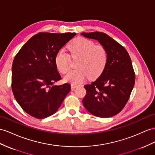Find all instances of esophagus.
Here are the masks:
<instances>
[{
  "instance_id": "34e87169",
  "label": "esophagus",
  "mask_w": 155,
  "mask_h": 155,
  "mask_svg": "<svg viewBox=\"0 0 155 155\" xmlns=\"http://www.w3.org/2000/svg\"><path fill=\"white\" fill-rule=\"evenodd\" d=\"M79 86V84H71V89H74L75 88H77V87H78Z\"/></svg>"
}]
</instances>
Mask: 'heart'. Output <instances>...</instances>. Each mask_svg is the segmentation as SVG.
Listing matches in <instances>:
<instances>
[{
    "instance_id": "obj_1",
    "label": "heart",
    "mask_w": 155,
    "mask_h": 155,
    "mask_svg": "<svg viewBox=\"0 0 155 155\" xmlns=\"http://www.w3.org/2000/svg\"><path fill=\"white\" fill-rule=\"evenodd\" d=\"M71 57H78L77 63L78 69L69 71L64 77L68 82L79 83L89 76L95 78L103 73L107 63L108 54L105 48L95 45L94 42L83 37L77 38L68 45ZM58 69L66 74L70 69V57L63 50L58 51L55 57Z\"/></svg>"
}]
</instances>
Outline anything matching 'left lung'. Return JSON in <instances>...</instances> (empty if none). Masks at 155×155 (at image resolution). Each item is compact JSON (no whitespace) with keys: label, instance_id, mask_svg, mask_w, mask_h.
Instances as JSON below:
<instances>
[{"label":"left lung","instance_id":"1","mask_svg":"<svg viewBox=\"0 0 155 155\" xmlns=\"http://www.w3.org/2000/svg\"><path fill=\"white\" fill-rule=\"evenodd\" d=\"M86 38L96 40L108 54L107 63L96 81L84 85L82 100L86 109L101 118L120 113L128 102L135 84V73L128 51L118 42L101 32L82 33Z\"/></svg>","mask_w":155,"mask_h":155}]
</instances>
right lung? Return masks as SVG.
I'll return each instance as SVG.
<instances>
[{
    "label": "right lung",
    "instance_id": "add662e5",
    "mask_svg": "<svg viewBox=\"0 0 155 155\" xmlns=\"http://www.w3.org/2000/svg\"><path fill=\"white\" fill-rule=\"evenodd\" d=\"M76 33H38L15 55L12 67V90L24 111L42 119L57 111L71 85H54L61 80L55 55Z\"/></svg>",
    "mask_w": 155,
    "mask_h": 155
}]
</instances>
